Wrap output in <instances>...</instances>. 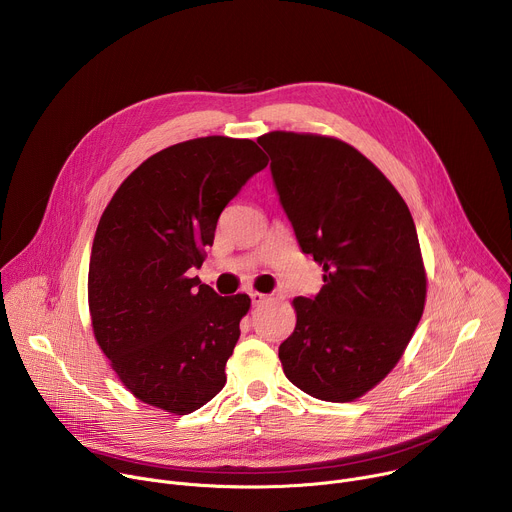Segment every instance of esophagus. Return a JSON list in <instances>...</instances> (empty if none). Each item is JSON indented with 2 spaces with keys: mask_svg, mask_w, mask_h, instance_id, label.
I'll return each instance as SVG.
<instances>
[{
  "mask_svg": "<svg viewBox=\"0 0 512 512\" xmlns=\"http://www.w3.org/2000/svg\"><path fill=\"white\" fill-rule=\"evenodd\" d=\"M251 302H253V306H263V304L269 302V298L265 294H259V291H253Z\"/></svg>",
  "mask_w": 512,
  "mask_h": 512,
  "instance_id": "obj_1",
  "label": "esophagus"
}]
</instances>
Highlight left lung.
Instances as JSON below:
<instances>
[{"label":"left lung","mask_w":512,"mask_h":512,"mask_svg":"<svg viewBox=\"0 0 512 512\" xmlns=\"http://www.w3.org/2000/svg\"><path fill=\"white\" fill-rule=\"evenodd\" d=\"M257 143L302 251L324 271L314 300L291 302L298 322L279 346L283 373L316 399L354 401L395 369L425 308L411 212L342 139L269 131Z\"/></svg>","instance_id":"obj_1"}]
</instances>
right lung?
I'll return each mask as SVG.
<instances>
[{"label":"right lung","instance_id":"1","mask_svg":"<svg viewBox=\"0 0 512 512\" xmlns=\"http://www.w3.org/2000/svg\"><path fill=\"white\" fill-rule=\"evenodd\" d=\"M265 166L251 139L196 137L145 160L107 204L89 312L111 369L139 401L186 415L225 387L251 298H221L190 269L202 265L223 208Z\"/></svg>","mask_w":512,"mask_h":512}]
</instances>
